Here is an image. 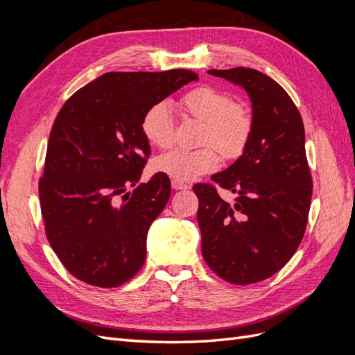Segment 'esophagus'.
<instances>
[{"instance_id":"esophagus-1","label":"esophagus","mask_w":355,"mask_h":355,"mask_svg":"<svg viewBox=\"0 0 355 355\" xmlns=\"http://www.w3.org/2000/svg\"><path fill=\"white\" fill-rule=\"evenodd\" d=\"M171 187H173V189H189L188 184H184V182L179 180H171Z\"/></svg>"}]
</instances>
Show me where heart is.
I'll return each mask as SVG.
<instances>
[{"instance_id": "heart-1", "label": "heart", "mask_w": 355, "mask_h": 355, "mask_svg": "<svg viewBox=\"0 0 355 355\" xmlns=\"http://www.w3.org/2000/svg\"><path fill=\"white\" fill-rule=\"evenodd\" d=\"M179 103L185 112L204 123L200 142L207 146L194 151L173 149L158 155L153 163L157 173L189 182L219 167L220 157L216 149L227 159L239 158L244 153L252 137L253 118L243 105L232 103L227 93L210 85L189 90ZM141 128L148 144L168 148L173 144V118L168 105L159 102L149 106L142 116Z\"/></svg>"}]
</instances>
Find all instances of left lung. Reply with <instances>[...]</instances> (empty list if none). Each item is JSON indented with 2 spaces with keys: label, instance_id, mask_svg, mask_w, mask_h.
Masks as SVG:
<instances>
[{
  "label": "left lung",
  "instance_id": "obj_1",
  "mask_svg": "<svg viewBox=\"0 0 355 355\" xmlns=\"http://www.w3.org/2000/svg\"><path fill=\"white\" fill-rule=\"evenodd\" d=\"M209 73L249 94L253 132L244 153L211 176L234 192V202L213 185L192 188L200 202L201 252L222 280L252 284L280 271L304 239L313 196L305 128L287 92L268 75L243 67Z\"/></svg>",
  "mask_w": 355,
  "mask_h": 355
}]
</instances>
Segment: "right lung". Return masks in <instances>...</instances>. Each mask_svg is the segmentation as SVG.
I'll return each instance as SVG.
<instances>
[{
    "label": "right lung",
    "instance_id": "add662e5",
    "mask_svg": "<svg viewBox=\"0 0 355 355\" xmlns=\"http://www.w3.org/2000/svg\"><path fill=\"white\" fill-rule=\"evenodd\" d=\"M197 80L188 69L106 72L62 106L49 136L40 202L51 249L75 278L111 288L142 268L148 230L171 189L161 173L139 184L151 154L142 116Z\"/></svg>",
    "mask_w": 355,
    "mask_h": 355
}]
</instances>
